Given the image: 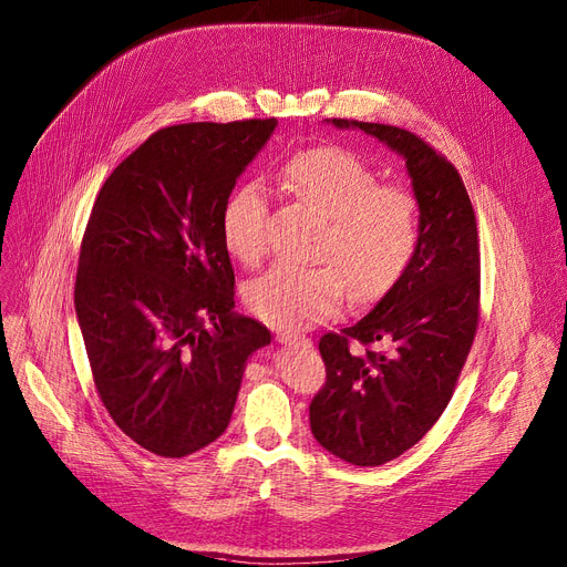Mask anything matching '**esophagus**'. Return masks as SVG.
Here are the masks:
<instances>
[{
    "label": "esophagus",
    "instance_id": "34e87169",
    "mask_svg": "<svg viewBox=\"0 0 567 567\" xmlns=\"http://www.w3.org/2000/svg\"><path fill=\"white\" fill-rule=\"evenodd\" d=\"M278 342H282V344H296V347H303V349L312 347V342H310L306 336H296V333H289V331L278 333Z\"/></svg>",
    "mask_w": 567,
    "mask_h": 567
}]
</instances>
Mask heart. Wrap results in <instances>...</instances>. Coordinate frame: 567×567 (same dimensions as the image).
Here are the masks:
<instances>
[{
    "label": "heart",
    "mask_w": 567,
    "mask_h": 567,
    "mask_svg": "<svg viewBox=\"0 0 567 567\" xmlns=\"http://www.w3.org/2000/svg\"><path fill=\"white\" fill-rule=\"evenodd\" d=\"M282 184L329 218L312 268L278 264L246 287V308L268 326L299 331L333 317L351 299L370 303L404 276L421 241L419 202L342 146H315L289 158ZM227 252L257 264L268 246V195L259 182L234 186L220 206Z\"/></svg>",
    "instance_id": "obj_1"
}]
</instances>
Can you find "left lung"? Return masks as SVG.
Listing matches in <instances>:
<instances>
[{
	"mask_svg": "<svg viewBox=\"0 0 567 567\" xmlns=\"http://www.w3.org/2000/svg\"><path fill=\"white\" fill-rule=\"evenodd\" d=\"M326 124L359 128L402 156L421 212L404 276L363 319L319 340L326 383L310 430L342 462L381 466L419 443L453 398L478 329V229L460 172L419 135L349 118Z\"/></svg>",
	"mask_w": 567,
	"mask_h": 567,
	"instance_id": "obj_1",
	"label": "left lung"
}]
</instances>
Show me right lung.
I'll return each mask as SVG.
<instances>
[{
  "instance_id": "add662e5",
  "label": "right lung",
  "mask_w": 567,
  "mask_h": 567,
  "mask_svg": "<svg viewBox=\"0 0 567 567\" xmlns=\"http://www.w3.org/2000/svg\"><path fill=\"white\" fill-rule=\"evenodd\" d=\"M278 118L154 133L103 184L75 278L96 391L148 453L186 457L229 425L250 355L271 342L234 312L220 206Z\"/></svg>"
}]
</instances>
